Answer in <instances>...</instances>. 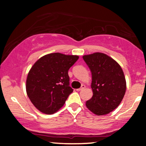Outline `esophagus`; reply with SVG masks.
Instances as JSON below:
<instances>
[{
    "instance_id": "34e87169",
    "label": "esophagus",
    "mask_w": 146,
    "mask_h": 146,
    "mask_svg": "<svg viewBox=\"0 0 146 146\" xmlns=\"http://www.w3.org/2000/svg\"><path fill=\"white\" fill-rule=\"evenodd\" d=\"M85 88H86V86H85V85L82 84V85L81 88H78V89H76V90H78V91H80V90H82L84 89Z\"/></svg>"
}]
</instances>
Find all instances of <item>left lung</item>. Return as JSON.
Returning a JSON list of instances; mask_svg holds the SVG:
<instances>
[{"label":"left lung","mask_w":146,"mask_h":146,"mask_svg":"<svg viewBox=\"0 0 146 146\" xmlns=\"http://www.w3.org/2000/svg\"><path fill=\"white\" fill-rule=\"evenodd\" d=\"M92 73L93 97L86 101L88 110L96 115L110 113L120 104L126 90V81L120 65L103 53L83 56Z\"/></svg>","instance_id":"obj_1"}]
</instances>
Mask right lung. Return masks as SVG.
Returning <instances> with one entry per match:
<instances>
[{
    "instance_id": "add662e5",
    "label": "right lung",
    "mask_w": 146,
    "mask_h": 146,
    "mask_svg": "<svg viewBox=\"0 0 146 146\" xmlns=\"http://www.w3.org/2000/svg\"><path fill=\"white\" fill-rule=\"evenodd\" d=\"M78 56L53 53L38 59L28 73L26 81L27 96L41 113L51 115L64 104L73 91L69 86L68 69Z\"/></svg>"
}]
</instances>
